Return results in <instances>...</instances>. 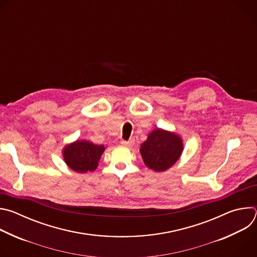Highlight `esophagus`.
I'll use <instances>...</instances> for the list:
<instances>
[{
    "instance_id": "1",
    "label": "esophagus",
    "mask_w": 257,
    "mask_h": 257,
    "mask_svg": "<svg viewBox=\"0 0 257 257\" xmlns=\"http://www.w3.org/2000/svg\"><path fill=\"white\" fill-rule=\"evenodd\" d=\"M134 144V140H122L121 141V145H123V146H126V148H129V146H132Z\"/></svg>"
}]
</instances>
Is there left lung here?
I'll return each mask as SVG.
<instances>
[{"label":"left lung","instance_id":"8db88e82","mask_svg":"<svg viewBox=\"0 0 257 257\" xmlns=\"http://www.w3.org/2000/svg\"><path fill=\"white\" fill-rule=\"evenodd\" d=\"M182 151L183 144L180 137L162 129L154 130L140 148L144 164L156 172L171 168L180 158Z\"/></svg>","mask_w":257,"mask_h":257}]
</instances>
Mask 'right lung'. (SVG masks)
Listing matches in <instances>:
<instances>
[{"label": "right lung", "instance_id": "1", "mask_svg": "<svg viewBox=\"0 0 257 257\" xmlns=\"http://www.w3.org/2000/svg\"><path fill=\"white\" fill-rule=\"evenodd\" d=\"M104 151L103 145L77 140L64 149V160L70 169L78 173L94 171Z\"/></svg>", "mask_w": 257, "mask_h": 257}]
</instances>
